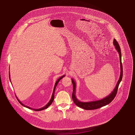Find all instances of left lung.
Instances as JSON below:
<instances>
[{
  "label": "left lung",
  "mask_w": 135,
  "mask_h": 135,
  "mask_svg": "<svg viewBox=\"0 0 135 135\" xmlns=\"http://www.w3.org/2000/svg\"><path fill=\"white\" fill-rule=\"evenodd\" d=\"M113 44L115 45V49L118 51L119 55H120V67H121V73H120V79L117 83V84L115 86L114 90L112 91V92L106 97L103 98V99L97 100V101H93L91 102H80L78 99L76 98L75 96V92H76V84L73 79H72L71 82L73 85V94H72V98L74 102V103L76 104V106H78L82 108H83L86 110H92V109H98L99 108H100L102 107H103L104 106H106L108 104H109L115 97L117 92L118 89L119 88V85L120 84V83L121 82L122 76H123V68H122V64L121 62V49L118 43V42L116 41L115 39H114Z\"/></svg>",
  "instance_id": "left-lung-1"
}]
</instances>
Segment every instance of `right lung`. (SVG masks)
Returning a JSON list of instances; mask_svg holds the SVG:
<instances>
[{"instance_id": "1", "label": "right lung", "mask_w": 135, "mask_h": 135, "mask_svg": "<svg viewBox=\"0 0 135 135\" xmlns=\"http://www.w3.org/2000/svg\"><path fill=\"white\" fill-rule=\"evenodd\" d=\"M65 76V75H63L62 76H61V78H60L58 80H57V81L55 82V85H54V89H53V93H52V98H51V100H50V101L48 103V104L46 105V106H45L44 107H42V108H39V109H32V108H30V107H28V106H25V105H23L20 100H19L18 99H17V98L16 97V98H17V100H18V102L20 103L22 106H25V107H27V108H29V109H32V110H36V111H40V110H43V109H46V108H47V107H49V106H50V105H51V104L52 103V102H53V100H54V91H55V88H56V85H57V83H59V82L60 81V80H61V79H62ZM9 77H10V76H9ZM9 80H11L10 79H9Z\"/></svg>"}]
</instances>
